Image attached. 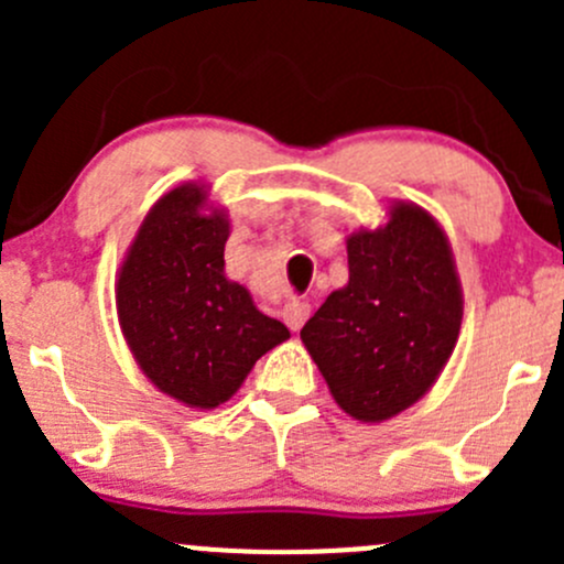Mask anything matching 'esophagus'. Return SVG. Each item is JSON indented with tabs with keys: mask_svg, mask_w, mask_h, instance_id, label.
I'll return each mask as SVG.
<instances>
[{
	"mask_svg": "<svg viewBox=\"0 0 564 564\" xmlns=\"http://www.w3.org/2000/svg\"><path fill=\"white\" fill-rule=\"evenodd\" d=\"M308 316H311V305L305 303V300H289V303L283 305V322L289 324V329H300Z\"/></svg>",
	"mask_w": 564,
	"mask_h": 564,
	"instance_id": "34e87169",
	"label": "esophagus"
}]
</instances>
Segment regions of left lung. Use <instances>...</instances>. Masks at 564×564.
I'll list each match as a JSON object with an SVG mask.
<instances>
[{"label":"left lung","instance_id":"8db88e82","mask_svg":"<svg viewBox=\"0 0 564 564\" xmlns=\"http://www.w3.org/2000/svg\"><path fill=\"white\" fill-rule=\"evenodd\" d=\"M349 283L300 329L335 403L384 423L417 403L458 344L464 294L440 220L392 202L379 229L346 237Z\"/></svg>","mask_w":564,"mask_h":564}]
</instances>
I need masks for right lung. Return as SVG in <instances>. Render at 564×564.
I'll list each match as a JSON object with an SVG mask.
<instances>
[{"label": "right lung", "mask_w": 564, "mask_h": 564, "mask_svg": "<svg viewBox=\"0 0 564 564\" xmlns=\"http://www.w3.org/2000/svg\"><path fill=\"white\" fill-rule=\"evenodd\" d=\"M229 215L209 187L182 182L141 220L117 272V316L144 377L191 409H215L261 355L289 338L246 286L226 278Z\"/></svg>", "instance_id": "1"}]
</instances>
